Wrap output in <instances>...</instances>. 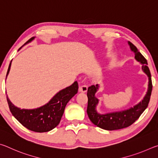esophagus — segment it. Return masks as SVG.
I'll return each instance as SVG.
<instances>
[{
  "instance_id": "1",
  "label": "esophagus",
  "mask_w": 158,
  "mask_h": 158,
  "mask_svg": "<svg viewBox=\"0 0 158 158\" xmlns=\"http://www.w3.org/2000/svg\"><path fill=\"white\" fill-rule=\"evenodd\" d=\"M88 90V85L86 84H82L79 88V91L81 93H85Z\"/></svg>"
}]
</instances>
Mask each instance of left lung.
<instances>
[{
  "mask_svg": "<svg viewBox=\"0 0 158 158\" xmlns=\"http://www.w3.org/2000/svg\"><path fill=\"white\" fill-rule=\"evenodd\" d=\"M131 50L135 53V58L142 65V69L148 77V88L143 100L129 109L125 111L113 112L106 114H100L96 111V106L98 104V99L95 98V93L99 89L98 84L92 85L88 89V106L87 114L93 124L106 130H120L127 127L134 123L139 118L141 114L148 105L152 92L151 74L148 68V63L143 56L139 52L137 48L132 42H128Z\"/></svg>",
  "mask_w": 158,
  "mask_h": 158,
  "instance_id": "8db88e82",
  "label": "left lung"
}]
</instances>
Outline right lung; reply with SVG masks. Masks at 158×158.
Instances as JSON below:
<instances>
[{
  "mask_svg": "<svg viewBox=\"0 0 158 158\" xmlns=\"http://www.w3.org/2000/svg\"><path fill=\"white\" fill-rule=\"evenodd\" d=\"M34 38V37H31L23 45L31 42ZM10 67L11 63L7 69L6 77ZM78 83L74 81L71 85L57 93L46 105L34 109H21L17 107L10 102L7 95V101L12 114L21 125L33 132H46L59 124L66 105L78 92Z\"/></svg>",
  "mask_w": 158,
  "mask_h": 158,
  "instance_id": "right-lung-1",
  "label": "right lung"
}]
</instances>
